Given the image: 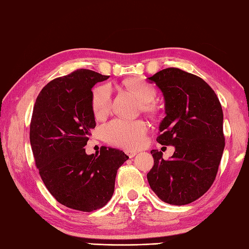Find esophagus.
I'll return each instance as SVG.
<instances>
[{
    "mask_svg": "<svg viewBox=\"0 0 249 249\" xmlns=\"http://www.w3.org/2000/svg\"><path fill=\"white\" fill-rule=\"evenodd\" d=\"M125 154L128 155V156L130 157V158H133L135 155H137V152H134V151H130V149H126L125 151Z\"/></svg>",
    "mask_w": 249,
    "mask_h": 249,
    "instance_id": "34e87169",
    "label": "esophagus"
}]
</instances>
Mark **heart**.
<instances>
[{
    "instance_id": "b5f03b06",
    "label": "heart",
    "mask_w": 249,
    "mask_h": 249,
    "mask_svg": "<svg viewBox=\"0 0 249 249\" xmlns=\"http://www.w3.org/2000/svg\"><path fill=\"white\" fill-rule=\"evenodd\" d=\"M140 101L144 103L145 110H152L151 103L156 97V90L148 82L134 79L128 83ZM111 107V88L108 84L95 88L92 93V109L96 118H104ZM147 125L142 120H125L117 118L102 126L101 133L106 142L125 149H135L143 144Z\"/></svg>"
}]
</instances>
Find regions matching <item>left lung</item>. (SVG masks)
Returning <instances> with one entry per match:
<instances>
[{
	"mask_svg": "<svg viewBox=\"0 0 249 249\" xmlns=\"http://www.w3.org/2000/svg\"><path fill=\"white\" fill-rule=\"evenodd\" d=\"M162 92L166 117L157 142L176 151L165 160L153 149L149 186L170 205H186L209 190L224 149L223 112L214 91L203 79L179 68H166L147 78Z\"/></svg>",
	"mask_w": 249,
	"mask_h": 249,
	"instance_id": "obj_1",
	"label": "left lung"
}]
</instances>
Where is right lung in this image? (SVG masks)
I'll use <instances>...</instances> for the list:
<instances>
[{
	"label": "right lung",
	"instance_id": "obj_1",
	"mask_svg": "<svg viewBox=\"0 0 249 249\" xmlns=\"http://www.w3.org/2000/svg\"><path fill=\"white\" fill-rule=\"evenodd\" d=\"M109 76L78 69L56 78L36 97L30 124V144L42 181L68 208L90 213L108 203L118 168L128 160L119 149L101 147L88 155L95 128L92 88Z\"/></svg>",
	"mask_w": 249,
	"mask_h": 249
}]
</instances>
